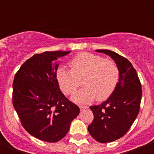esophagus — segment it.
<instances>
[{
	"label": "esophagus",
	"mask_w": 154,
	"mask_h": 154,
	"mask_svg": "<svg viewBox=\"0 0 154 154\" xmlns=\"http://www.w3.org/2000/svg\"><path fill=\"white\" fill-rule=\"evenodd\" d=\"M88 108V106H79V109L81 111H83L84 109H85Z\"/></svg>",
	"instance_id": "esophagus-1"
}]
</instances>
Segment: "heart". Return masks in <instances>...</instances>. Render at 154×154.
Returning a JSON list of instances; mask_svg holds the SVG:
<instances>
[{
	"label": "heart",
	"instance_id": "obj_1",
	"mask_svg": "<svg viewBox=\"0 0 154 154\" xmlns=\"http://www.w3.org/2000/svg\"><path fill=\"white\" fill-rule=\"evenodd\" d=\"M71 69L59 68L57 79L65 95L73 93L79 86V79L83 85L75 92L72 99L76 103L84 104L96 99L99 101L109 97L117 87L119 81V69L112 60L92 53H80L71 60Z\"/></svg>",
	"mask_w": 154,
	"mask_h": 154
}]
</instances>
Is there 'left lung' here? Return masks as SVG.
Masks as SVG:
<instances>
[{
    "label": "left lung",
    "instance_id": "left-lung-1",
    "mask_svg": "<svg viewBox=\"0 0 154 154\" xmlns=\"http://www.w3.org/2000/svg\"><path fill=\"white\" fill-rule=\"evenodd\" d=\"M109 55L119 69V81L113 93L100 105L90 106L92 123L88 126L90 135L102 143L121 138L131 127L140 107L142 89L135 69L130 61L117 53L96 50Z\"/></svg>",
    "mask_w": 154,
    "mask_h": 154
}]
</instances>
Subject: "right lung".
Listing matches in <instances>:
<instances>
[{
	"instance_id": "add662e5",
	"label": "right lung",
	"mask_w": 154,
	"mask_h": 154,
	"mask_svg": "<svg viewBox=\"0 0 154 154\" xmlns=\"http://www.w3.org/2000/svg\"><path fill=\"white\" fill-rule=\"evenodd\" d=\"M70 51H45L24 62L14 75L12 102L23 127L46 142L62 140L79 108L65 97L57 79L58 58Z\"/></svg>"
}]
</instances>
